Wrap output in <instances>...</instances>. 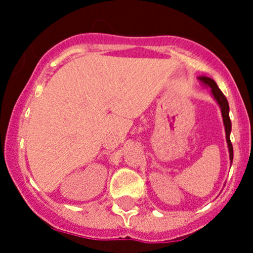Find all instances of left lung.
<instances>
[{
    "mask_svg": "<svg viewBox=\"0 0 253 253\" xmlns=\"http://www.w3.org/2000/svg\"><path fill=\"white\" fill-rule=\"evenodd\" d=\"M201 83L205 86L211 88V93L213 95L214 100L218 103L219 108H220L221 116H223V122L224 127H225V137H226V143H228V149H229V158H230V165L233 164V158H234V152H233V144L230 142V132H231V121L230 117H229V103L226 100L225 95L221 93V90L219 89V86L216 85L215 82L211 78L206 77V76H200L198 77Z\"/></svg>",
    "mask_w": 253,
    "mask_h": 253,
    "instance_id": "8db88e82",
    "label": "left lung"
}]
</instances>
